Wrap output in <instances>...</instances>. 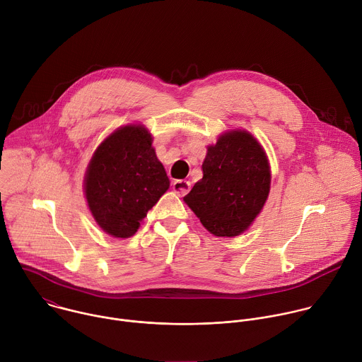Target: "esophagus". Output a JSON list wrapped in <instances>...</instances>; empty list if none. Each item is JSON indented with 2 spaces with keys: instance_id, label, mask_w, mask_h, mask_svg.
Masks as SVG:
<instances>
[{
  "instance_id": "34e87169",
  "label": "esophagus",
  "mask_w": 362,
  "mask_h": 362,
  "mask_svg": "<svg viewBox=\"0 0 362 362\" xmlns=\"http://www.w3.org/2000/svg\"><path fill=\"white\" fill-rule=\"evenodd\" d=\"M173 190L179 194V196H185L189 190H190V182L189 180H176L173 183Z\"/></svg>"
}]
</instances>
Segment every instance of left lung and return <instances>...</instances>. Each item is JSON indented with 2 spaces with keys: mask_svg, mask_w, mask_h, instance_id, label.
Wrapping results in <instances>:
<instances>
[{
  "mask_svg": "<svg viewBox=\"0 0 362 362\" xmlns=\"http://www.w3.org/2000/svg\"><path fill=\"white\" fill-rule=\"evenodd\" d=\"M203 177L183 197L215 236H238L261 214L271 189L268 158L250 133L232 130L208 147Z\"/></svg>",
  "mask_w": 362,
  "mask_h": 362,
  "instance_id": "obj_1",
  "label": "left lung"
}]
</instances>
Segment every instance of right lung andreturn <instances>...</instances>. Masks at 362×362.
Returning <instances> with one entry per match:
<instances>
[{"label": "right lung", "mask_w": 362, "mask_h": 362, "mask_svg": "<svg viewBox=\"0 0 362 362\" xmlns=\"http://www.w3.org/2000/svg\"><path fill=\"white\" fill-rule=\"evenodd\" d=\"M151 141L140 124L120 127L97 147L88 163V208L97 225L115 238L133 236L170 186Z\"/></svg>", "instance_id": "add662e5"}]
</instances>
